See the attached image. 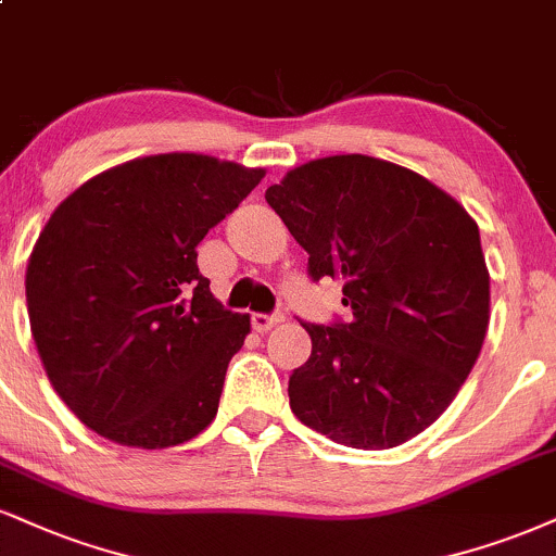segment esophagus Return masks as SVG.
I'll return each instance as SVG.
<instances>
[{
  "instance_id": "1",
  "label": "esophagus",
  "mask_w": 556,
  "mask_h": 556,
  "mask_svg": "<svg viewBox=\"0 0 556 556\" xmlns=\"http://www.w3.org/2000/svg\"><path fill=\"white\" fill-rule=\"evenodd\" d=\"M282 320H285V313H253L251 326L258 333H264V331L274 329V326H277V324H282Z\"/></svg>"
}]
</instances>
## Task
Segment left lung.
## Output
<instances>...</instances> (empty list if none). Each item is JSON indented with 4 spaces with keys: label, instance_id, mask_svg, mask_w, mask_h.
Returning <instances> with one entry per match:
<instances>
[{
    "label": "left lung",
    "instance_id": "left-lung-1",
    "mask_svg": "<svg viewBox=\"0 0 556 556\" xmlns=\"http://www.w3.org/2000/svg\"><path fill=\"white\" fill-rule=\"evenodd\" d=\"M307 251L313 282L342 279L352 318L305 324L290 376L300 422L383 451L427 430L469 378L490 326L479 227L443 189L367 155L311 160L266 189Z\"/></svg>",
    "mask_w": 556,
    "mask_h": 556
}]
</instances>
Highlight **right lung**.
Instances as JSON below:
<instances>
[{
  "mask_svg": "<svg viewBox=\"0 0 556 556\" xmlns=\"http://www.w3.org/2000/svg\"><path fill=\"white\" fill-rule=\"evenodd\" d=\"M261 178L170 152L100 173L53 210L25 298L46 376L79 422L147 451L212 422L251 318L214 300L197 245Z\"/></svg>",
  "mask_w": 556,
  "mask_h": 556,
  "instance_id": "right-lung-1",
  "label": "right lung"
}]
</instances>
